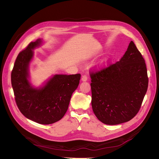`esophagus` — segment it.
<instances>
[{"label": "esophagus", "mask_w": 159, "mask_h": 159, "mask_svg": "<svg viewBox=\"0 0 159 159\" xmlns=\"http://www.w3.org/2000/svg\"><path fill=\"white\" fill-rule=\"evenodd\" d=\"M87 79H88V76H87L86 75H83V76H82L81 80L83 81H86Z\"/></svg>", "instance_id": "obj_1"}]
</instances>
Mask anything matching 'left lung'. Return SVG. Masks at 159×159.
I'll return each mask as SVG.
<instances>
[{"label": "left lung", "instance_id": "obj_1", "mask_svg": "<svg viewBox=\"0 0 159 159\" xmlns=\"http://www.w3.org/2000/svg\"><path fill=\"white\" fill-rule=\"evenodd\" d=\"M90 76L92 107L100 121L117 125L137 115L148 78L145 59L132 41L119 61L92 70Z\"/></svg>", "mask_w": 159, "mask_h": 159}]
</instances>
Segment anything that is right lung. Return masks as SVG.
Here are the masks:
<instances>
[{
    "label": "right lung",
    "instance_id": "1",
    "mask_svg": "<svg viewBox=\"0 0 159 159\" xmlns=\"http://www.w3.org/2000/svg\"><path fill=\"white\" fill-rule=\"evenodd\" d=\"M41 42V39L30 42L19 53L11 73V83L20 112L30 120L48 125L65 116L71 95L79 86L80 74L55 75L43 88L34 89L28 80V68L32 49Z\"/></svg>",
    "mask_w": 159,
    "mask_h": 159
}]
</instances>
